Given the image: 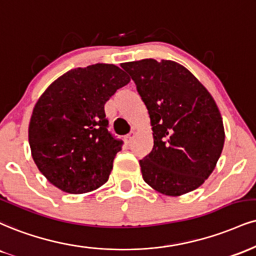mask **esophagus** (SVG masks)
Here are the masks:
<instances>
[{"mask_svg": "<svg viewBox=\"0 0 256 256\" xmlns=\"http://www.w3.org/2000/svg\"><path fill=\"white\" fill-rule=\"evenodd\" d=\"M134 132H131V134H126L125 138H124L125 143H126V144H128V143H130V142L132 140V138H134Z\"/></svg>", "mask_w": 256, "mask_h": 256, "instance_id": "1", "label": "esophagus"}]
</instances>
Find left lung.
<instances>
[{"label":"left lung","instance_id":"left-lung-1","mask_svg":"<svg viewBox=\"0 0 256 256\" xmlns=\"http://www.w3.org/2000/svg\"><path fill=\"white\" fill-rule=\"evenodd\" d=\"M122 66L136 83L152 126V150L140 161L144 181L170 196L196 190L214 172L226 140L214 98L176 62L149 58Z\"/></svg>","mask_w":256,"mask_h":256}]
</instances>
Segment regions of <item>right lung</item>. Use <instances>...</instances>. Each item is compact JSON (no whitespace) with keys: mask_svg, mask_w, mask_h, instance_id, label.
Segmentation results:
<instances>
[{"mask_svg":"<svg viewBox=\"0 0 256 256\" xmlns=\"http://www.w3.org/2000/svg\"><path fill=\"white\" fill-rule=\"evenodd\" d=\"M130 82L114 64L72 69L36 101L28 126L32 158L57 188L92 192L108 180L122 140L107 130L104 104Z\"/></svg>","mask_w":256,"mask_h":256,"instance_id":"right-lung-1","label":"right lung"}]
</instances>
